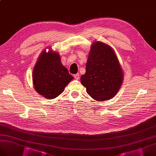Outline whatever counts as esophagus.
<instances>
[{
    "mask_svg": "<svg viewBox=\"0 0 156 156\" xmlns=\"http://www.w3.org/2000/svg\"><path fill=\"white\" fill-rule=\"evenodd\" d=\"M74 78H75L76 80L80 79V74H79V73H77V74H74Z\"/></svg>",
    "mask_w": 156,
    "mask_h": 156,
    "instance_id": "34e87169",
    "label": "esophagus"
}]
</instances>
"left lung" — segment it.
<instances>
[{
    "label": "left lung",
    "instance_id": "obj_1",
    "mask_svg": "<svg viewBox=\"0 0 156 156\" xmlns=\"http://www.w3.org/2000/svg\"><path fill=\"white\" fill-rule=\"evenodd\" d=\"M123 74L113 49L101 42L92 44L81 83L87 93L99 101L109 100L117 94Z\"/></svg>",
    "mask_w": 156,
    "mask_h": 156
}]
</instances>
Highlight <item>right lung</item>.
<instances>
[{"instance_id":"obj_1","label":"right lung","mask_w":156,"mask_h":156,"mask_svg":"<svg viewBox=\"0 0 156 156\" xmlns=\"http://www.w3.org/2000/svg\"><path fill=\"white\" fill-rule=\"evenodd\" d=\"M73 78L61 63L59 53L52 50L41 53L33 72L34 90L47 99L59 96Z\"/></svg>"}]
</instances>
